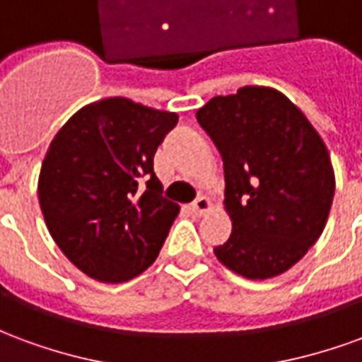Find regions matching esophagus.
Returning <instances> with one entry per match:
<instances>
[{"label": "esophagus", "mask_w": 362, "mask_h": 362, "mask_svg": "<svg viewBox=\"0 0 362 362\" xmlns=\"http://www.w3.org/2000/svg\"><path fill=\"white\" fill-rule=\"evenodd\" d=\"M192 209H194V213H196V215H199V217H202V215H207V213L213 211V204L209 202V199H207V197L202 196V197H197L196 202L192 204Z\"/></svg>", "instance_id": "obj_1"}]
</instances>
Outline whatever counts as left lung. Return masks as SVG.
Listing matches in <instances>:
<instances>
[{
  "label": "left lung",
  "mask_w": 362,
  "mask_h": 362,
  "mask_svg": "<svg viewBox=\"0 0 362 362\" xmlns=\"http://www.w3.org/2000/svg\"><path fill=\"white\" fill-rule=\"evenodd\" d=\"M196 116L223 157V204L233 223L215 256L246 279L277 277L326 227L335 192L326 143L273 87L248 85L213 96Z\"/></svg>",
  "instance_id": "1"
}]
</instances>
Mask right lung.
Here are the masks:
<instances>
[{"instance_id": "add662e5", "label": "right lung", "mask_w": 362, "mask_h": 362, "mask_svg": "<svg viewBox=\"0 0 362 362\" xmlns=\"http://www.w3.org/2000/svg\"><path fill=\"white\" fill-rule=\"evenodd\" d=\"M176 124L174 112L108 96L52 139L38 202L54 243L85 275L124 283L157 259L180 205L160 196L153 157Z\"/></svg>"}]
</instances>
